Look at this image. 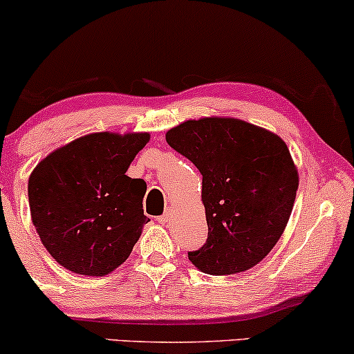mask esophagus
Listing matches in <instances>:
<instances>
[{
    "mask_svg": "<svg viewBox=\"0 0 354 354\" xmlns=\"http://www.w3.org/2000/svg\"><path fill=\"white\" fill-rule=\"evenodd\" d=\"M169 216H171V212L169 211H166L165 214H161V216H158V218H156V221H158L160 224H166L169 221Z\"/></svg>",
    "mask_w": 354,
    "mask_h": 354,
    "instance_id": "1",
    "label": "esophagus"
}]
</instances>
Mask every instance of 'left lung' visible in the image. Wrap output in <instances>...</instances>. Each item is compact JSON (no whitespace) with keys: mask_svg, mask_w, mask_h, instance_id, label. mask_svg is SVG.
Returning a JSON list of instances; mask_svg holds the SVG:
<instances>
[{"mask_svg":"<svg viewBox=\"0 0 354 354\" xmlns=\"http://www.w3.org/2000/svg\"><path fill=\"white\" fill-rule=\"evenodd\" d=\"M166 142L203 174L207 239L189 261L211 275L257 266L282 236L299 189L283 140L244 120L212 117L174 127Z\"/></svg>","mask_w":354,"mask_h":354,"instance_id":"8db88e82","label":"left lung"}]
</instances>
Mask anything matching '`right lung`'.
Instances as JSON below:
<instances>
[{
  "mask_svg": "<svg viewBox=\"0 0 354 354\" xmlns=\"http://www.w3.org/2000/svg\"><path fill=\"white\" fill-rule=\"evenodd\" d=\"M148 133L85 135L46 156L28 183L32 224L48 252L80 275H107L140 239L147 183L127 176Z\"/></svg>",
  "mask_w": 354,
  "mask_h": 354,
  "instance_id": "add662e5",
  "label": "right lung"
}]
</instances>
